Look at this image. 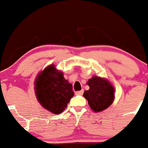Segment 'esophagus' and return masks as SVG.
Wrapping results in <instances>:
<instances>
[{
  "label": "esophagus",
  "mask_w": 148,
  "mask_h": 148,
  "mask_svg": "<svg viewBox=\"0 0 148 148\" xmlns=\"http://www.w3.org/2000/svg\"><path fill=\"white\" fill-rule=\"evenodd\" d=\"M83 93H84V90H82L77 91L75 93H76V95H82V94H83Z\"/></svg>",
  "instance_id": "1"
}]
</instances>
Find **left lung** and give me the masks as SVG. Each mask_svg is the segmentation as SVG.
Segmentation results:
<instances>
[{
	"label": "left lung",
	"instance_id": "1",
	"mask_svg": "<svg viewBox=\"0 0 148 148\" xmlns=\"http://www.w3.org/2000/svg\"><path fill=\"white\" fill-rule=\"evenodd\" d=\"M87 84L90 89L84 92L83 96L93 111L101 112L111 105L114 100V90L107 79L94 76Z\"/></svg>",
	"mask_w": 148,
	"mask_h": 148
}]
</instances>
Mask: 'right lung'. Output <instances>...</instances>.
<instances>
[{"label": "right lung", "instance_id": "right-lung-1", "mask_svg": "<svg viewBox=\"0 0 148 148\" xmlns=\"http://www.w3.org/2000/svg\"><path fill=\"white\" fill-rule=\"evenodd\" d=\"M36 98L44 108L60 114L67 107L74 93L72 85L63 77L53 65L48 66L37 77L35 82Z\"/></svg>", "mask_w": 148, "mask_h": 148}]
</instances>
